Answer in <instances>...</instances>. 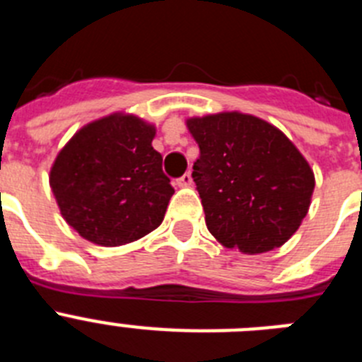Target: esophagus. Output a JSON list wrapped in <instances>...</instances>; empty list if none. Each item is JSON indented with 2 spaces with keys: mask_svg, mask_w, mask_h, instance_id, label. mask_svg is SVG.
<instances>
[{
  "mask_svg": "<svg viewBox=\"0 0 362 362\" xmlns=\"http://www.w3.org/2000/svg\"><path fill=\"white\" fill-rule=\"evenodd\" d=\"M175 183H177V187H190V185H192V174H190V172H187V174L181 175V177L175 181Z\"/></svg>",
  "mask_w": 362,
  "mask_h": 362,
  "instance_id": "obj_1",
  "label": "esophagus"
}]
</instances>
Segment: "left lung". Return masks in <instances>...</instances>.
Instances as JSON below:
<instances>
[{"label": "left lung", "mask_w": 362, "mask_h": 362, "mask_svg": "<svg viewBox=\"0 0 362 362\" xmlns=\"http://www.w3.org/2000/svg\"><path fill=\"white\" fill-rule=\"evenodd\" d=\"M187 124L199 146L192 177L214 238L243 254H263L288 241L315 187L293 143L267 121L238 112Z\"/></svg>", "instance_id": "8db88e82"}]
</instances>
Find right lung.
Masks as SVG:
<instances>
[{
	"instance_id": "add662e5",
	"label": "right lung",
	"mask_w": 362,
	"mask_h": 362,
	"mask_svg": "<svg viewBox=\"0 0 362 362\" xmlns=\"http://www.w3.org/2000/svg\"><path fill=\"white\" fill-rule=\"evenodd\" d=\"M153 136L139 117L114 114L83 127L57 153L50 187L81 238L119 246L161 225L174 188Z\"/></svg>"
}]
</instances>
